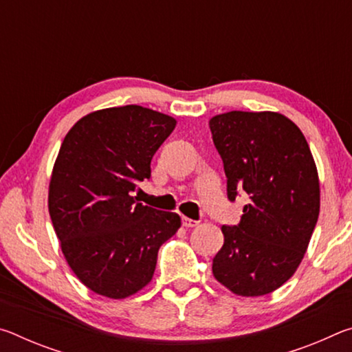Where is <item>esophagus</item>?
Instances as JSON below:
<instances>
[{
    "instance_id": "obj_1",
    "label": "esophagus",
    "mask_w": 352,
    "mask_h": 352,
    "mask_svg": "<svg viewBox=\"0 0 352 352\" xmlns=\"http://www.w3.org/2000/svg\"><path fill=\"white\" fill-rule=\"evenodd\" d=\"M182 223H183V226H186V228H194V226L199 225L197 220H192V219H189V217H183L182 219Z\"/></svg>"
}]
</instances>
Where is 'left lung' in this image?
Returning a JSON list of instances; mask_svg holds the SVG:
<instances>
[{
  "label": "left lung",
  "instance_id": "1",
  "mask_svg": "<svg viewBox=\"0 0 352 352\" xmlns=\"http://www.w3.org/2000/svg\"><path fill=\"white\" fill-rule=\"evenodd\" d=\"M228 199L250 195L239 225L222 226L212 275L239 296L272 294L300 267L320 214V180L305 135L276 111L210 119Z\"/></svg>",
  "mask_w": 352,
  "mask_h": 352
}]
</instances>
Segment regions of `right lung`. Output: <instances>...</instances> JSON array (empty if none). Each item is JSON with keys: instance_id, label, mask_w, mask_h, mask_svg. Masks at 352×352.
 Masks as SVG:
<instances>
[{"instance_id": "right-lung-1", "label": "right lung", "mask_w": 352, "mask_h": 352, "mask_svg": "<svg viewBox=\"0 0 352 352\" xmlns=\"http://www.w3.org/2000/svg\"><path fill=\"white\" fill-rule=\"evenodd\" d=\"M177 121L141 105L80 118L65 136L47 192L52 226L77 279L124 300L152 281L158 250L182 226L175 212L132 197Z\"/></svg>"}]
</instances>
